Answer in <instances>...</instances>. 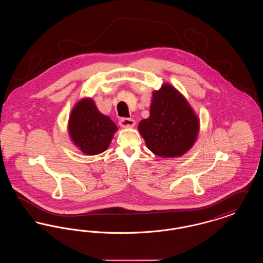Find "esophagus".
Wrapping results in <instances>:
<instances>
[{
	"label": "esophagus",
	"instance_id": "esophagus-1",
	"mask_svg": "<svg viewBox=\"0 0 263 263\" xmlns=\"http://www.w3.org/2000/svg\"><path fill=\"white\" fill-rule=\"evenodd\" d=\"M119 124L123 128H133L136 124V122L134 119H131V118H121L119 121Z\"/></svg>",
	"mask_w": 263,
	"mask_h": 263
}]
</instances>
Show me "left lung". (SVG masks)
<instances>
[{
    "instance_id": "1",
    "label": "left lung",
    "mask_w": 263,
    "mask_h": 263,
    "mask_svg": "<svg viewBox=\"0 0 263 263\" xmlns=\"http://www.w3.org/2000/svg\"><path fill=\"white\" fill-rule=\"evenodd\" d=\"M199 127V118L186 99L165 83L153 91L150 116L140 121L138 129L156 156L177 158L192 148Z\"/></svg>"
}]
</instances>
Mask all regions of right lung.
<instances>
[{
	"label": "right lung",
	"instance_id": "obj_1",
	"mask_svg": "<svg viewBox=\"0 0 263 263\" xmlns=\"http://www.w3.org/2000/svg\"><path fill=\"white\" fill-rule=\"evenodd\" d=\"M117 130L112 120L100 112L95 101L89 98L79 100L69 116V136L76 147L87 156L107 150Z\"/></svg>",
	"mask_w": 263,
	"mask_h": 263
}]
</instances>
